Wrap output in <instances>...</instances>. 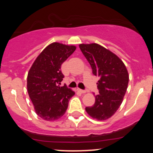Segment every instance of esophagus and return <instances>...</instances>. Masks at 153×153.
Listing matches in <instances>:
<instances>
[{
  "mask_svg": "<svg viewBox=\"0 0 153 153\" xmlns=\"http://www.w3.org/2000/svg\"><path fill=\"white\" fill-rule=\"evenodd\" d=\"M77 90H78V92H81V93H82V94H84V93H86V90H83V89H79V88H78V89H77Z\"/></svg>",
  "mask_w": 153,
  "mask_h": 153,
  "instance_id": "1",
  "label": "esophagus"
}]
</instances>
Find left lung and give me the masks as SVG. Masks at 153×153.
Returning <instances> with one entry per match:
<instances>
[{"mask_svg": "<svg viewBox=\"0 0 153 153\" xmlns=\"http://www.w3.org/2000/svg\"><path fill=\"white\" fill-rule=\"evenodd\" d=\"M79 47L98 77L99 94L92 106L86 107L89 116L98 121L111 118L121 106L129 83L126 66L115 53L95 43L81 44Z\"/></svg>", "mask_w": 153, "mask_h": 153, "instance_id": "8db88e82", "label": "left lung"}]
</instances>
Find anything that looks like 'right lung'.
Wrapping results in <instances>:
<instances>
[{
    "label": "right lung",
    "instance_id": "1",
    "mask_svg": "<svg viewBox=\"0 0 153 153\" xmlns=\"http://www.w3.org/2000/svg\"><path fill=\"white\" fill-rule=\"evenodd\" d=\"M76 47L54 42L48 45L32 64L27 75V91L35 112L42 119L53 121L65 114L75 92L61 86L63 63Z\"/></svg>",
    "mask_w": 153,
    "mask_h": 153
}]
</instances>
